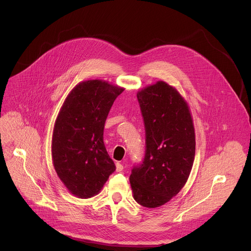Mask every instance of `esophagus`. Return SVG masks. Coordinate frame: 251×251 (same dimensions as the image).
<instances>
[{
  "mask_svg": "<svg viewBox=\"0 0 251 251\" xmlns=\"http://www.w3.org/2000/svg\"><path fill=\"white\" fill-rule=\"evenodd\" d=\"M123 171V165L121 163H116V172H122Z\"/></svg>",
  "mask_w": 251,
  "mask_h": 251,
  "instance_id": "1",
  "label": "esophagus"
}]
</instances>
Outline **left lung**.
I'll return each mask as SVG.
<instances>
[{
  "label": "left lung",
  "mask_w": 251,
  "mask_h": 251,
  "mask_svg": "<svg viewBox=\"0 0 251 251\" xmlns=\"http://www.w3.org/2000/svg\"><path fill=\"white\" fill-rule=\"evenodd\" d=\"M146 131V154L134 167L130 184L134 200L143 206H161L176 196L191 174L196 135L190 107L165 81L137 93Z\"/></svg>",
  "instance_id": "8db88e82"
}]
</instances>
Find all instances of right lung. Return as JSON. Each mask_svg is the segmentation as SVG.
<instances>
[{
    "instance_id": "obj_1",
    "label": "right lung",
    "mask_w": 251,
    "mask_h": 251,
    "mask_svg": "<svg viewBox=\"0 0 251 251\" xmlns=\"http://www.w3.org/2000/svg\"><path fill=\"white\" fill-rule=\"evenodd\" d=\"M124 89L100 79L82 81L69 92L58 112L52 163L69 193L79 199L96 196L116 169L106 151L103 131L113 102Z\"/></svg>"
}]
</instances>
